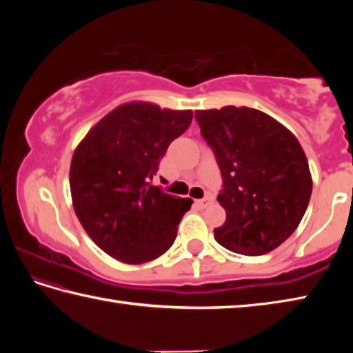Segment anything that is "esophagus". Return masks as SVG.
<instances>
[{"label": "esophagus", "instance_id": "34e87169", "mask_svg": "<svg viewBox=\"0 0 353 353\" xmlns=\"http://www.w3.org/2000/svg\"><path fill=\"white\" fill-rule=\"evenodd\" d=\"M213 202V198L212 196H205V198H202V199H198L196 201V204H198V207L199 208H205L207 205H210Z\"/></svg>", "mask_w": 353, "mask_h": 353}]
</instances>
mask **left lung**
<instances>
[{
    "label": "left lung",
    "instance_id": "left-lung-1",
    "mask_svg": "<svg viewBox=\"0 0 353 353\" xmlns=\"http://www.w3.org/2000/svg\"><path fill=\"white\" fill-rule=\"evenodd\" d=\"M194 118L223 176L218 202L225 221L214 229V240L243 255L271 252L297 229L312 196L301 143L283 124L249 107L196 110Z\"/></svg>",
    "mask_w": 353,
    "mask_h": 353
}]
</instances>
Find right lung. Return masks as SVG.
<instances>
[{
  "label": "right lung",
  "mask_w": 353,
  "mask_h": 353,
  "mask_svg": "<svg viewBox=\"0 0 353 353\" xmlns=\"http://www.w3.org/2000/svg\"><path fill=\"white\" fill-rule=\"evenodd\" d=\"M191 119V110L134 101L107 113L77 145L70 166L76 216L88 236L118 261H151L174 243L193 199L163 193L149 181Z\"/></svg>",
  "instance_id": "right-lung-1"
}]
</instances>
